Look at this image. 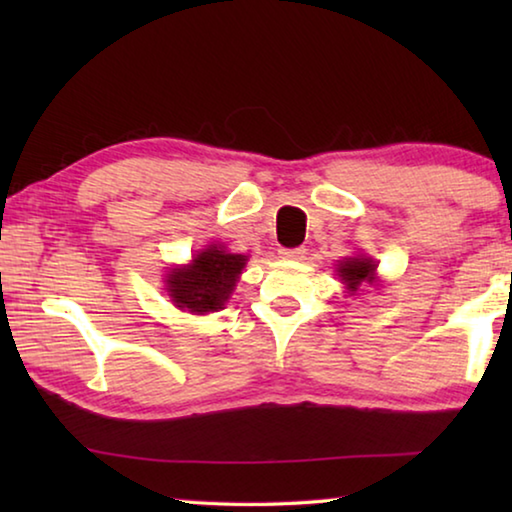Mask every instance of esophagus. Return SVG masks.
I'll return each instance as SVG.
<instances>
[{
	"label": "esophagus",
	"mask_w": 512,
	"mask_h": 512,
	"mask_svg": "<svg viewBox=\"0 0 512 512\" xmlns=\"http://www.w3.org/2000/svg\"><path fill=\"white\" fill-rule=\"evenodd\" d=\"M277 255L282 259H302L305 257V248L298 246V248H280L277 250Z\"/></svg>",
	"instance_id": "esophagus-1"
}]
</instances>
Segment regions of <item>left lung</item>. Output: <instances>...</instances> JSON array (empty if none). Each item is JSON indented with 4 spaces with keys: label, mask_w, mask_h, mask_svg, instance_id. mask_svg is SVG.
<instances>
[{
    "label": "left lung",
    "mask_w": 512,
    "mask_h": 512,
    "mask_svg": "<svg viewBox=\"0 0 512 512\" xmlns=\"http://www.w3.org/2000/svg\"><path fill=\"white\" fill-rule=\"evenodd\" d=\"M339 275L343 277V282L348 284L350 291H357V287H361V282L372 280V275H375V264L366 257H350L339 266Z\"/></svg>",
    "instance_id": "1"
}]
</instances>
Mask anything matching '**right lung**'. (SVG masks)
<instances>
[{
    "label": "right lung",
    "instance_id": "1",
    "mask_svg": "<svg viewBox=\"0 0 512 512\" xmlns=\"http://www.w3.org/2000/svg\"><path fill=\"white\" fill-rule=\"evenodd\" d=\"M246 264V255H232L210 246L185 268H173L169 293L180 309L194 314L216 311L235 289V282Z\"/></svg>",
    "mask_w": 512,
    "mask_h": 512
}]
</instances>
